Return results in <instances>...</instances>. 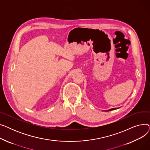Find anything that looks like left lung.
Segmentation results:
<instances>
[{"label": "left lung", "mask_w": 150, "mask_h": 150, "mask_svg": "<svg viewBox=\"0 0 150 150\" xmlns=\"http://www.w3.org/2000/svg\"><path fill=\"white\" fill-rule=\"evenodd\" d=\"M114 109H117L116 108H112V109H110L109 110H107V111H112V110H114Z\"/></svg>", "instance_id": "8db88e82"}]
</instances>
